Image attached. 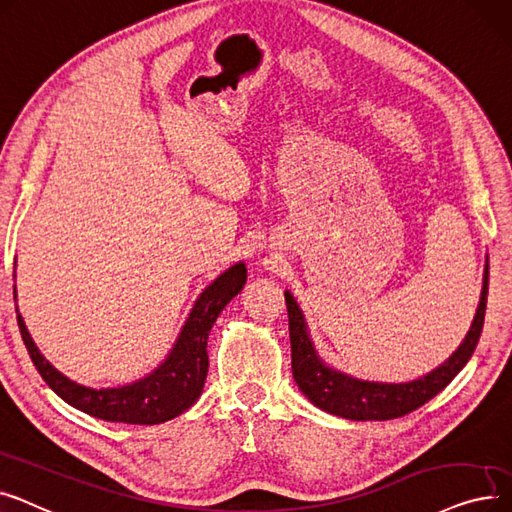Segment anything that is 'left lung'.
<instances>
[{"instance_id": "8db88e82", "label": "left lung", "mask_w": 512, "mask_h": 512, "mask_svg": "<svg viewBox=\"0 0 512 512\" xmlns=\"http://www.w3.org/2000/svg\"><path fill=\"white\" fill-rule=\"evenodd\" d=\"M488 283L490 264H485L479 308L465 342L460 344V348L442 367L408 383L362 381L327 367L314 350L300 306L296 304L294 296L285 291L291 339V371H294V379L302 389V394L321 410L350 421H387L417 410L433 396L440 394L473 356L483 329L485 306H488Z\"/></svg>"}]
</instances>
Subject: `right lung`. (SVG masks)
<instances>
[{
  "label": "right lung",
  "instance_id": "obj_1",
  "mask_svg": "<svg viewBox=\"0 0 512 512\" xmlns=\"http://www.w3.org/2000/svg\"><path fill=\"white\" fill-rule=\"evenodd\" d=\"M246 279L248 271L243 262L233 264L229 271L216 277L193 304L173 350L168 352L160 367L148 377L120 387L93 389L70 381L39 352L20 312L16 314V319L22 342L29 350L35 369L64 402L87 412L91 417L112 423L158 425L179 417L200 398L208 375V333L218 314L246 285Z\"/></svg>",
  "mask_w": 512,
  "mask_h": 512
}]
</instances>
